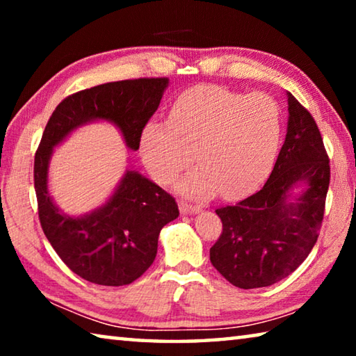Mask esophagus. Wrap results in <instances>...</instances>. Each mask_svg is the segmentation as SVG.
<instances>
[{
  "label": "esophagus",
  "mask_w": 356,
  "mask_h": 356,
  "mask_svg": "<svg viewBox=\"0 0 356 356\" xmlns=\"http://www.w3.org/2000/svg\"><path fill=\"white\" fill-rule=\"evenodd\" d=\"M179 207H180V212H182V213H197L201 210L200 206H195V204L184 202V201L179 204Z\"/></svg>",
  "instance_id": "esophagus-1"
}]
</instances>
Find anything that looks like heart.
Returning a JSON list of instances; mask_svg holds the SVG:
<instances>
[{
  "label": "heart",
  "instance_id": "b5f03b06",
  "mask_svg": "<svg viewBox=\"0 0 356 356\" xmlns=\"http://www.w3.org/2000/svg\"><path fill=\"white\" fill-rule=\"evenodd\" d=\"M281 135V111L273 97L202 86L174 102L170 120H152L141 138L144 163L168 184L190 163L180 188L209 196L218 188L237 197L261 182L275 160Z\"/></svg>",
  "mask_w": 356,
  "mask_h": 356
}]
</instances>
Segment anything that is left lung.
<instances>
[{
    "label": "left lung",
    "instance_id": "left-lung-1",
    "mask_svg": "<svg viewBox=\"0 0 356 356\" xmlns=\"http://www.w3.org/2000/svg\"><path fill=\"white\" fill-rule=\"evenodd\" d=\"M289 122L273 171L259 191L215 210L222 231L210 262L240 289L267 287L298 268L316 245L330 185V159L311 113L287 92ZM309 188L287 204L295 183Z\"/></svg>",
    "mask_w": 356,
    "mask_h": 356
}]
</instances>
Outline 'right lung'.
<instances>
[{"instance_id":"right-lung-1","label":"right lung","mask_w":356,"mask_h":356,"mask_svg":"<svg viewBox=\"0 0 356 356\" xmlns=\"http://www.w3.org/2000/svg\"><path fill=\"white\" fill-rule=\"evenodd\" d=\"M168 78H134L83 89L65 97L48 119L34 156V188L42 231L72 272L100 286H125L152 265L161 227L179 216L174 197L135 171H127L104 207L78 216L63 213L47 190L53 147L89 120L116 124L130 149L160 105Z\"/></svg>"}]
</instances>
